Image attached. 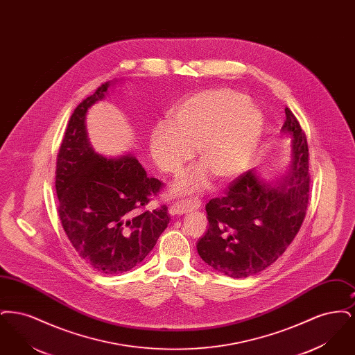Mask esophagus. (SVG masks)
<instances>
[{
    "label": "esophagus",
    "mask_w": 355,
    "mask_h": 355,
    "mask_svg": "<svg viewBox=\"0 0 355 355\" xmlns=\"http://www.w3.org/2000/svg\"><path fill=\"white\" fill-rule=\"evenodd\" d=\"M197 207H200V202L196 200H180V201H175L170 205L169 213L171 216L185 214L187 211L194 210Z\"/></svg>",
    "instance_id": "34e87169"
}]
</instances>
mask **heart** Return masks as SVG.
<instances>
[{
	"label": "heart",
	"instance_id": "obj_1",
	"mask_svg": "<svg viewBox=\"0 0 355 355\" xmlns=\"http://www.w3.org/2000/svg\"><path fill=\"white\" fill-rule=\"evenodd\" d=\"M263 132L261 112L248 96L232 89H211L193 94L170 112L149 137L153 161L164 173L180 171L194 155L198 165L185 170L174 191L187 194L217 181H229L249 165Z\"/></svg>",
	"mask_w": 355,
	"mask_h": 355
}]
</instances>
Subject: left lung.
<instances>
[{"label": "left lung", "mask_w": 355, "mask_h": 355, "mask_svg": "<svg viewBox=\"0 0 355 355\" xmlns=\"http://www.w3.org/2000/svg\"><path fill=\"white\" fill-rule=\"evenodd\" d=\"M285 113L282 130L293 137V161L282 182L265 184L249 170L206 205L209 229L197 250L227 277L246 278L269 268L302 226L310 193L309 146L298 119L288 107Z\"/></svg>", "instance_id": "8db88e82"}]
</instances>
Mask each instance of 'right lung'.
Returning a JSON list of instances; mask_svg holds the SVG:
<instances>
[{"label":"right lung","mask_w":355,"mask_h":355,"mask_svg":"<svg viewBox=\"0 0 355 355\" xmlns=\"http://www.w3.org/2000/svg\"><path fill=\"white\" fill-rule=\"evenodd\" d=\"M102 84L73 112L55 164L58 216L71 246L101 274L132 270L150 253L168 227L166 205L149 211L145 206L162 181L149 178L133 155L105 158L87 139V109L105 97Z\"/></svg>","instance_id":"add662e5"}]
</instances>
